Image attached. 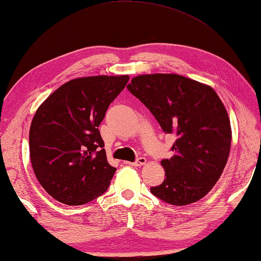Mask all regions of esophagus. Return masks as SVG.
Returning <instances> with one entry per match:
<instances>
[{
	"label": "esophagus",
	"mask_w": 261,
	"mask_h": 261,
	"mask_svg": "<svg viewBox=\"0 0 261 261\" xmlns=\"http://www.w3.org/2000/svg\"><path fill=\"white\" fill-rule=\"evenodd\" d=\"M145 163H146V159H145V158H138L135 162H130L129 165L134 166V167H141V166H144Z\"/></svg>",
	"instance_id": "34e87169"
}]
</instances>
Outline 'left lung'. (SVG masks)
I'll return each instance as SVG.
<instances>
[{"mask_svg": "<svg viewBox=\"0 0 261 261\" xmlns=\"http://www.w3.org/2000/svg\"><path fill=\"white\" fill-rule=\"evenodd\" d=\"M126 87L176 137L174 155L161 161L166 178L151 192L176 206L200 200L219 180L230 152V121L219 95L175 73L140 74Z\"/></svg>", "mask_w": 261, "mask_h": 261, "instance_id": "left-lung-1", "label": "left lung"}]
</instances>
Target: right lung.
<instances>
[{"label": "right lung", "instance_id": "1", "mask_svg": "<svg viewBox=\"0 0 261 261\" xmlns=\"http://www.w3.org/2000/svg\"><path fill=\"white\" fill-rule=\"evenodd\" d=\"M129 76H92L63 84L43 101L30 127V158L39 183L65 205H84L108 189L116 171L107 161L99 125Z\"/></svg>", "mask_w": 261, "mask_h": 261}]
</instances>
